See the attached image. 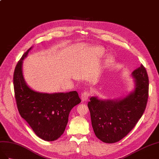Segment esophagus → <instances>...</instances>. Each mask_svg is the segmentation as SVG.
<instances>
[{"label": "esophagus", "instance_id": "34e87169", "mask_svg": "<svg viewBox=\"0 0 159 159\" xmlns=\"http://www.w3.org/2000/svg\"><path fill=\"white\" fill-rule=\"evenodd\" d=\"M89 93L87 91H84V93H83L81 94V99H82L83 101H86L87 100H88L89 97Z\"/></svg>", "mask_w": 159, "mask_h": 159}]
</instances>
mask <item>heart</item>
Segmentation results:
<instances>
[{
	"mask_svg": "<svg viewBox=\"0 0 159 159\" xmlns=\"http://www.w3.org/2000/svg\"><path fill=\"white\" fill-rule=\"evenodd\" d=\"M105 53V50L101 47H95L92 48V57L95 60H99ZM114 61V58L112 56H108L106 58L105 63L107 65H109Z\"/></svg>",
	"mask_w": 159,
	"mask_h": 159,
	"instance_id": "obj_1",
	"label": "heart"
}]
</instances>
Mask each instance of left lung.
<instances>
[{
	"instance_id": "obj_1",
	"label": "left lung",
	"mask_w": 159,
	"mask_h": 159,
	"mask_svg": "<svg viewBox=\"0 0 159 159\" xmlns=\"http://www.w3.org/2000/svg\"><path fill=\"white\" fill-rule=\"evenodd\" d=\"M134 87L126 96L116 99L90 98L88 107L96 137L106 143L119 141L127 135L146 108L148 77L143 65L132 74Z\"/></svg>"
}]
</instances>
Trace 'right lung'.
Segmentation results:
<instances>
[{
  "mask_svg": "<svg viewBox=\"0 0 159 159\" xmlns=\"http://www.w3.org/2000/svg\"><path fill=\"white\" fill-rule=\"evenodd\" d=\"M32 48L22 56L14 72L17 108L39 138L53 141L64 133L71 109L81 100L76 91L48 94L35 91L27 85L22 74V62Z\"/></svg>",
  "mask_w": 159,
  "mask_h": 159,
  "instance_id": "add662e5",
  "label": "right lung"
}]
</instances>
